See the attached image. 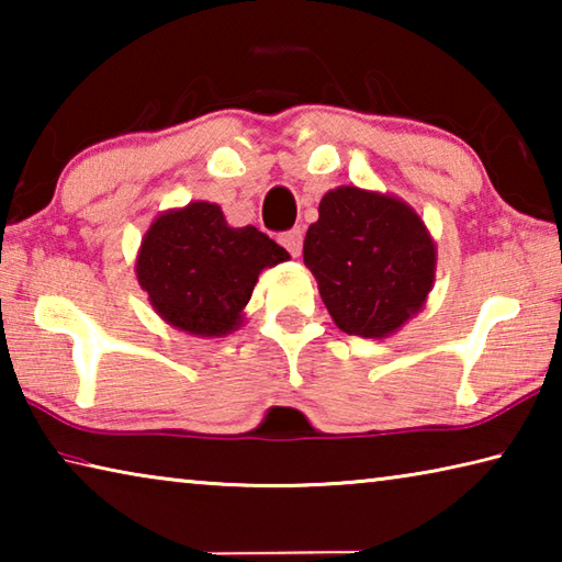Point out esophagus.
<instances>
[{"label": "esophagus", "instance_id": "34e87169", "mask_svg": "<svg viewBox=\"0 0 562 562\" xmlns=\"http://www.w3.org/2000/svg\"><path fill=\"white\" fill-rule=\"evenodd\" d=\"M302 243H304V235H302L300 227H294V231H288V233L280 235V245L292 255V258H300Z\"/></svg>", "mask_w": 562, "mask_h": 562}]
</instances>
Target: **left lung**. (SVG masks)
Returning a JSON list of instances; mask_svg holds the SVG:
<instances>
[{
  "label": "left lung",
  "instance_id": "1",
  "mask_svg": "<svg viewBox=\"0 0 562 562\" xmlns=\"http://www.w3.org/2000/svg\"><path fill=\"white\" fill-rule=\"evenodd\" d=\"M304 265L335 325L384 339L422 312L436 280V243L402 198L339 186L322 195Z\"/></svg>",
  "mask_w": 562,
  "mask_h": 562
}]
</instances>
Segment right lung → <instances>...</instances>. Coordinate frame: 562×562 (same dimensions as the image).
Returning a JSON list of instances; mask_svg holds the SVG:
<instances>
[{"label": "right lung", "instance_id": "obj_1", "mask_svg": "<svg viewBox=\"0 0 562 562\" xmlns=\"http://www.w3.org/2000/svg\"><path fill=\"white\" fill-rule=\"evenodd\" d=\"M284 260L290 252L258 227H231L221 205L193 201L150 223L136 255V278L170 327L225 337L243 325L260 272Z\"/></svg>", "mask_w": 562, "mask_h": 562}]
</instances>
